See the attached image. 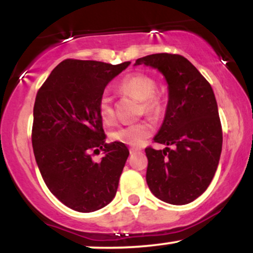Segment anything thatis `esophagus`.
<instances>
[{"label":"esophagus","mask_w":253,"mask_h":253,"mask_svg":"<svg viewBox=\"0 0 253 253\" xmlns=\"http://www.w3.org/2000/svg\"><path fill=\"white\" fill-rule=\"evenodd\" d=\"M140 149H134V147H132V149H129V152H130V155H134V153H139L140 152Z\"/></svg>","instance_id":"1"}]
</instances>
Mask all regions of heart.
<instances>
[{
    "label": "heart",
    "instance_id": "heart-1",
    "mask_svg": "<svg viewBox=\"0 0 253 253\" xmlns=\"http://www.w3.org/2000/svg\"><path fill=\"white\" fill-rule=\"evenodd\" d=\"M156 82L152 78L141 74H133L125 77L121 81L119 89L127 94L133 95L140 101H145L144 106L146 109L156 107V101L152 100L156 92ZM98 114L103 123L109 124L114 120V109H113L112 98L108 94H103L98 101ZM153 127L147 121L128 124L120 126L110 133V139L118 143L128 145V146H140L149 136L152 134Z\"/></svg>",
    "mask_w": 253,
    "mask_h": 253
}]
</instances>
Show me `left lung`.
<instances>
[{
    "label": "left lung",
    "mask_w": 253,
    "mask_h": 253,
    "mask_svg": "<svg viewBox=\"0 0 253 253\" xmlns=\"http://www.w3.org/2000/svg\"><path fill=\"white\" fill-rule=\"evenodd\" d=\"M163 75L168 84L164 120L153 138L175 149H145L151 193L170 205H187L211 184L222 150V130L213 89L187 58L156 53L139 58Z\"/></svg>",
    "instance_id": "left-lung-1"
}]
</instances>
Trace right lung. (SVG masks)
<instances>
[{
    "instance_id": "1",
    "label": "right lung",
    "mask_w": 253,
    "mask_h": 253,
    "mask_svg": "<svg viewBox=\"0 0 253 253\" xmlns=\"http://www.w3.org/2000/svg\"><path fill=\"white\" fill-rule=\"evenodd\" d=\"M130 64L66 59L38 91L32 145L43 182L71 210L90 213L114 199L129 151L106 143L98 101L113 78ZM92 150L104 152L100 162Z\"/></svg>"
}]
</instances>
